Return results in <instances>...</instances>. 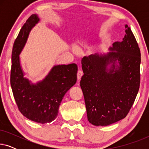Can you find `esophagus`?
<instances>
[{
    "label": "esophagus",
    "instance_id": "1",
    "mask_svg": "<svg viewBox=\"0 0 149 149\" xmlns=\"http://www.w3.org/2000/svg\"><path fill=\"white\" fill-rule=\"evenodd\" d=\"M83 74V73L82 71L80 70H78V72H77V79H78L79 81L81 79V77H82Z\"/></svg>",
    "mask_w": 149,
    "mask_h": 149
}]
</instances>
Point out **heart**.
Instances as JSON below:
<instances>
[{
	"instance_id": "obj_1",
	"label": "heart",
	"mask_w": 149,
	"mask_h": 149,
	"mask_svg": "<svg viewBox=\"0 0 149 149\" xmlns=\"http://www.w3.org/2000/svg\"><path fill=\"white\" fill-rule=\"evenodd\" d=\"M77 47H74V51H77Z\"/></svg>"
}]
</instances>
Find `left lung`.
I'll return each mask as SVG.
<instances>
[{"mask_svg":"<svg viewBox=\"0 0 149 149\" xmlns=\"http://www.w3.org/2000/svg\"><path fill=\"white\" fill-rule=\"evenodd\" d=\"M125 28L123 40L114 42L111 52L91 54L81 61L84 74L80 85L87 119L93 125H109L124 119L139 90L140 50L130 28Z\"/></svg>","mask_w":149,"mask_h":149,"instance_id":"8db88e82","label":"left lung"}]
</instances>
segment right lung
I'll return each mask as SVG.
<instances>
[{"instance_id":"obj_1","label":"right lung","mask_w":149,"mask_h":149,"mask_svg":"<svg viewBox=\"0 0 149 149\" xmlns=\"http://www.w3.org/2000/svg\"><path fill=\"white\" fill-rule=\"evenodd\" d=\"M38 21L37 15L30 16L14 42L10 82L20 113L31 121L44 124L57 117L63 97L76 83L78 68L75 64L55 66L45 79L36 85L30 84L28 79L24 78L19 55L30 30Z\"/></svg>"}]
</instances>
